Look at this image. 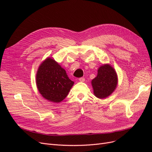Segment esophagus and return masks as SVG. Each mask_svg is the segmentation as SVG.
Segmentation results:
<instances>
[{"label": "esophagus", "instance_id": "1", "mask_svg": "<svg viewBox=\"0 0 152 152\" xmlns=\"http://www.w3.org/2000/svg\"><path fill=\"white\" fill-rule=\"evenodd\" d=\"M79 81L80 82H84V81H85V79L84 77H80V78H79Z\"/></svg>", "mask_w": 152, "mask_h": 152}]
</instances>
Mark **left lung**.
<instances>
[{
  "instance_id": "obj_1",
  "label": "left lung",
  "mask_w": 152,
  "mask_h": 152,
  "mask_svg": "<svg viewBox=\"0 0 152 152\" xmlns=\"http://www.w3.org/2000/svg\"><path fill=\"white\" fill-rule=\"evenodd\" d=\"M91 84L96 97L102 99L107 98L116 88L117 73L110 65H103L98 69V75L92 80Z\"/></svg>"
}]
</instances>
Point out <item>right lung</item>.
<instances>
[{"mask_svg":"<svg viewBox=\"0 0 152 152\" xmlns=\"http://www.w3.org/2000/svg\"><path fill=\"white\" fill-rule=\"evenodd\" d=\"M36 82L41 95L54 103H59L65 99L74 84L69 79L66 71L49 58L39 66Z\"/></svg>","mask_w":152,"mask_h":152,"instance_id":"1","label":"right lung"}]
</instances>
